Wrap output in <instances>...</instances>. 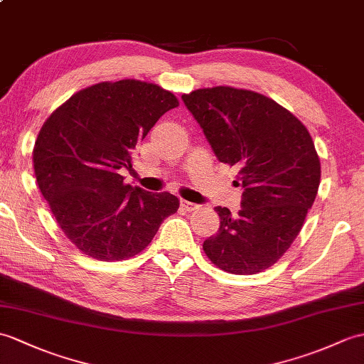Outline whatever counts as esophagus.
I'll list each match as a JSON object with an SVG mask.
<instances>
[{
    "mask_svg": "<svg viewBox=\"0 0 364 364\" xmlns=\"http://www.w3.org/2000/svg\"><path fill=\"white\" fill-rule=\"evenodd\" d=\"M181 206L186 209V210H189V213H191V210H196L197 208H198V205H197V203H192V201H186V200H183L181 201Z\"/></svg>",
    "mask_w": 364,
    "mask_h": 364,
    "instance_id": "obj_1",
    "label": "esophagus"
}]
</instances>
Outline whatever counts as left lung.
<instances>
[{"label": "left lung", "instance_id": "obj_1", "mask_svg": "<svg viewBox=\"0 0 364 364\" xmlns=\"http://www.w3.org/2000/svg\"><path fill=\"white\" fill-rule=\"evenodd\" d=\"M218 161L235 166L237 214L217 206L220 228L203 243L232 274H256L284 256L316 198L321 164L309 130L273 99L231 87L181 96Z\"/></svg>", "mask_w": 364, "mask_h": 364}]
</instances>
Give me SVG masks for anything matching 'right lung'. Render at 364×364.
<instances>
[{
  "label": "right lung",
  "instance_id": "right-lung-1",
  "mask_svg": "<svg viewBox=\"0 0 364 364\" xmlns=\"http://www.w3.org/2000/svg\"><path fill=\"white\" fill-rule=\"evenodd\" d=\"M171 91L141 80L102 82L50 114L33 147L41 196L75 247L97 260H124L155 237L178 197L125 184L138 144L168 109Z\"/></svg>",
  "mask_w": 364,
  "mask_h": 364
}]
</instances>
